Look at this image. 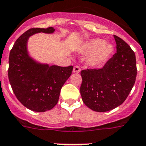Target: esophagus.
<instances>
[{"mask_svg": "<svg viewBox=\"0 0 146 146\" xmlns=\"http://www.w3.org/2000/svg\"><path fill=\"white\" fill-rule=\"evenodd\" d=\"M81 71V68L79 66L76 65L74 66V68H73V73H79Z\"/></svg>", "mask_w": 146, "mask_h": 146, "instance_id": "1", "label": "esophagus"}]
</instances>
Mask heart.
<instances>
[{"instance_id": "obj_1", "label": "heart", "mask_w": 146, "mask_h": 146, "mask_svg": "<svg viewBox=\"0 0 146 146\" xmlns=\"http://www.w3.org/2000/svg\"><path fill=\"white\" fill-rule=\"evenodd\" d=\"M84 51L86 54L92 53L89 58L88 62L91 66L97 67L101 65L110 57L113 52V46L110 43H105L104 40L95 39L86 44Z\"/></svg>"}]
</instances>
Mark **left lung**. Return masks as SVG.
Returning a JSON list of instances; mask_svg holds the SVG:
<instances>
[{"instance_id": "left-lung-1", "label": "left lung", "mask_w": 146, "mask_h": 146, "mask_svg": "<svg viewBox=\"0 0 146 146\" xmlns=\"http://www.w3.org/2000/svg\"><path fill=\"white\" fill-rule=\"evenodd\" d=\"M117 52L102 68L81 71L80 87L84 104L93 111L104 112L122 104L135 83L136 56L126 42L114 35Z\"/></svg>"}]
</instances>
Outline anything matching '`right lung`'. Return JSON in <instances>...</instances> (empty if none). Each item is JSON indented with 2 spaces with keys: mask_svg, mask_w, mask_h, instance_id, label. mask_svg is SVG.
<instances>
[{
  "mask_svg": "<svg viewBox=\"0 0 146 146\" xmlns=\"http://www.w3.org/2000/svg\"><path fill=\"white\" fill-rule=\"evenodd\" d=\"M53 27L32 28L16 40L9 58L8 76L18 101L35 111L51 110L59 101L61 89L70 76L73 67L49 66L37 63L28 54L29 37L36 33L50 34Z\"/></svg>",
  "mask_w": 146,
  "mask_h": 146,
  "instance_id": "1",
  "label": "right lung"
}]
</instances>
